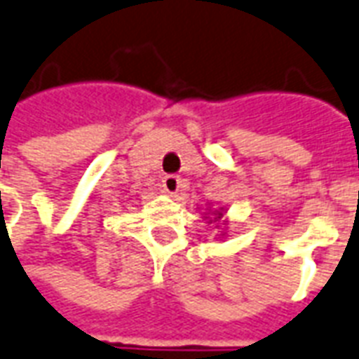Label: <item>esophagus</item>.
I'll return each instance as SVG.
<instances>
[{
	"label": "esophagus",
	"instance_id": "obj_1",
	"mask_svg": "<svg viewBox=\"0 0 359 359\" xmlns=\"http://www.w3.org/2000/svg\"><path fill=\"white\" fill-rule=\"evenodd\" d=\"M163 187L168 194H176L182 189V177L176 176V174H168V176L163 177Z\"/></svg>",
	"mask_w": 359,
	"mask_h": 359
}]
</instances>
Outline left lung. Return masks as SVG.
I'll return each instance as SVG.
<instances>
[{"label": "left lung", "mask_w": 359, "mask_h": 359, "mask_svg": "<svg viewBox=\"0 0 359 359\" xmlns=\"http://www.w3.org/2000/svg\"><path fill=\"white\" fill-rule=\"evenodd\" d=\"M217 215H219V217H223V213H217Z\"/></svg>", "instance_id": "8db88e82"}]
</instances>
